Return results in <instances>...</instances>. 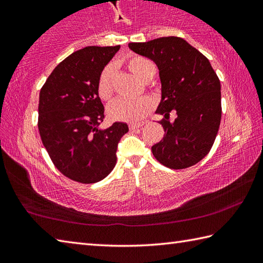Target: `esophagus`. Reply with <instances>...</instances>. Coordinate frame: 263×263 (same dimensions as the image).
<instances>
[{"instance_id": "obj_1", "label": "esophagus", "mask_w": 263, "mask_h": 263, "mask_svg": "<svg viewBox=\"0 0 263 263\" xmlns=\"http://www.w3.org/2000/svg\"><path fill=\"white\" fill-rule=\"evenodd\" d=\"M144 125V123H130L128 124V127L131 128V130H136V128H139Z\"/></svg>"}]
</instances>
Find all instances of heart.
<instances>
[{"label":"heart","mask_w":263,"mask_h":263,"mask_svg":"<svg viewBox=\"0 0 263 263\" xmlns=\"http://www.w3.org/2000/svg\"><path fill=\"white\" fill-rule=\"evenodd\" d=\"M127 68L136 77L144 81L149 77V74L155 72L154 65L149 60L142 57H132L126 62ZM114 66L108 65L102 69L96 83V90L102 101H109L114 95L112 86ZM154 102L147 96L139 97L135 100L118 99L109 106V116L112 119L121 122H139L147 116L153 109Z\"/></svg>","instance_id":"1"}]
</instances>
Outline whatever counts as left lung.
I'll return each mask as SVG.
<instances>
[{"label": "left lung", "instance_id": "left-lung-1", "mask_svg": "<svg viewBox=\"0 0 263 263\" xmlns=\"http://www.w3.org/2000/svg\"><path fill=\"white\" fill-rule=\"evenodd\" d=\"M133 52L157 64L161 80L164 136L152 146L154 158L172 169L194 166L210 152L221 118L220 81L210 61L180 37L130 43ZM174 110L177 118L168 121Z\"/></svg>", "mask_w": 263, "mask_h": 263}]
</instances>
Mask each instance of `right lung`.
<instances>
[{
	"label": "right lung",
	"instance_id": "right-lung-1",
	"mask_svg": "<svg viewBox=\"0 0 263 263\" xmlns=\"http://www.w3.org/2000/svg\"><path fill=\"white\" fill-rule=\"evenodd\" d=\"M117 46H88L53 69L41 89L38 128L43 145L61 174L79 183H95L112 171L117 145L127 133L125 123L105 130L104 106L96 83Z\"/></svg>",
	"mask_w": 263,
	"mask_h": 263
}]
</instances>
